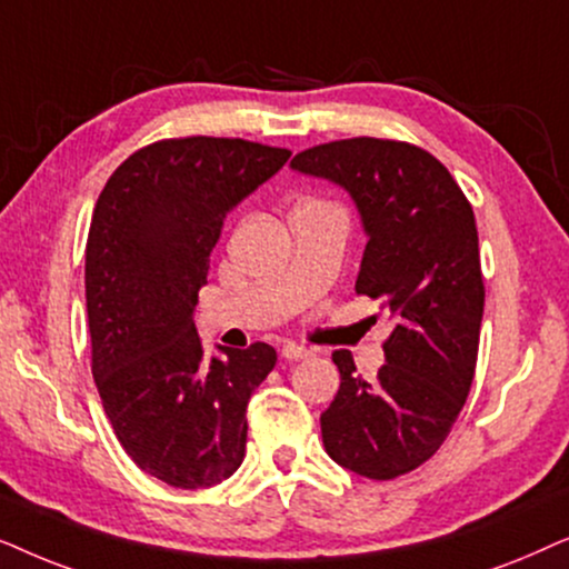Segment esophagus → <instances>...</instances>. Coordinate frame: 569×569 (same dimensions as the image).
<instances>
[{
	"label": "esophagus",
	"instance_id": "34e87169",
	"mask_svg": "<svg viewBox=\"0 0 569 569\" xmlns=\"http://www.w3.org/2000/svg\"><path fill=\"white\" fill-rule=\"evenodd\" d=\"M280 356H283L286 361H301V359H307L309 351H307L305 346H297V343H286L283 348H280Z\"/></svg>",
	"mask_w": 569,
	"mask_h": 569
}]
</instances>
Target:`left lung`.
<instances>
[{
	"label": "left lung",
	"instance_id": "1",
	"mask_svg": "<svg viewBox=\"0 0 569 569\" xmlns=\"http://www.w3.org/2000/svg\"><path fill=\"white\" fill-rule=\"evenodd\" d=\"M291 169L348 192L367 237L356 293L396 320L377 380L336 351L340 388L320 416L328 456L388 481L419 468L450 435L471 390L483 317L471 202L427 150L353 138L293 156Z\"/></svg>",
	"mask_w": 569,
	"mask_h": 569
}]
</instances>
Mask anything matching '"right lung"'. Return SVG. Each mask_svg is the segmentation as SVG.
Listing matches in <instances>:
<instances>
[{
	"label": "right lung",
	"mask_w": 569,
	"mask_h": 569,
	"mask_svg": "<svg viewBox=\"0 0 569 569\" xmlns=\"http://www.w3.org/2000/svg\"><path fill=\"white\" fill-rule=\"evenodd\" d=\"M289 156L247 140H161L127 158L96 202L86 247L93 377L121 448L169 487H213L244 460L247 403L276 348L206 353L197 291L226 216Z\"/></svg>",
	"instance_id": "obj_1"
}]
</instances>
